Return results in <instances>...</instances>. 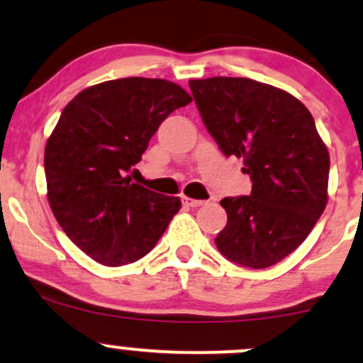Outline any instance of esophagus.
<instances>
[{
  "mask_svg": "<svg viewBox=\"0 0 363 363\" xmlns=\"http://www.w3.org/2000/svg\"><path fill=\"white\" fill-rule=\"evenodd\" d=\"M182 203H184L186 206H191V208H198V206L205 205V201H201V199H193V198H187V196L182 198Z\"/></svg>",
  "mask_w": 363,
  "mask_h": 363,
  "instance_id": "34e87169",
  "label": "esophagus"
}]
</instances>
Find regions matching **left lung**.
Instances as JSON below:
<instances>
[{"label": "left lung", "instance_id": "8db88e82", "mask_svg": "<svg viewBox=\"0 0 363 363\" xmlns=\"http://www.w3.org/2000/svg\"><path fill=\"white\" fill-rule=\"evenodd\" d=\"M203 123L227 157L244 158L249 196L223 198L215 244L227 259L262 269L301 245L328 203L329 153L314 118L289 91L249 80H189Z\"/></svg>", "mask_w": 363, "mask_h": 363}]
</instances>
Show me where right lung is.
Returning a JSON list of instances; mask_svg holds the SVG:
<instances>
[{"instance_id": "obj_1", "label": "right lung", "mask_w": 363, "mask_h": 363, "mask_svg": "<svg viewBox=\"0 0 363 363\" xmlns=\"http://www.w3.org/2000/svg\"><path fill=\"white\" fill-rule=\"evenodd\" d=\"M193 99L162 78H119L73 99L45 143L48 199L65 234L104 266L155 247L181 199L124 177L170 112Z\"/></svg>"}]
</instances>
